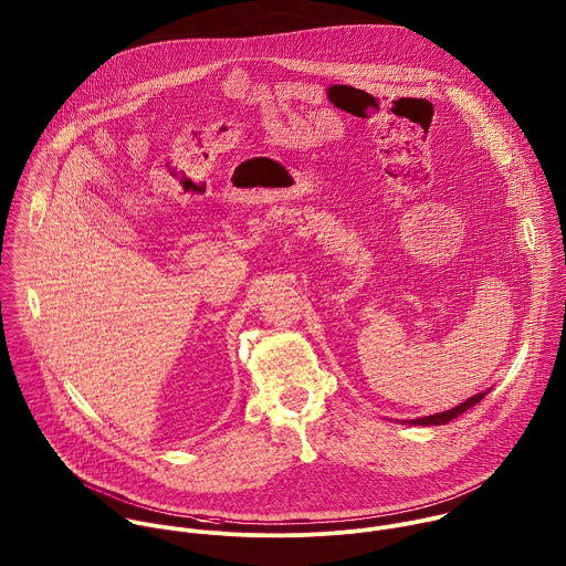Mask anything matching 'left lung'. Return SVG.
<instances>
[{"instance_id": "obj_1", "label": "left lung", "mask_w": 566, "mask_h": 566, "mask_svg": "<svg viewBox=\"0 0 566 566\" xmlns=\"http://www.w3.org/2000/svg\"><path fill=\"white\" fill-rule=\"evenodd\" d=\"M485 395H488V392H479V395L470 397L468 401H463L461 406H457V408H452V410H446V412L432 415V417H423V419H415V421H410V423H415V426H443V423H448V421L461 417L463 412H468V410H470L472 406H476Z\"/></svg>"}]
</instances>
